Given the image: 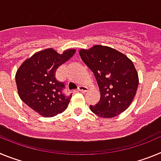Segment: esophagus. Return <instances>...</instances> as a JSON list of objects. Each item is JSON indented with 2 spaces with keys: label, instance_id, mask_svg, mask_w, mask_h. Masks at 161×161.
Returning a JSON list of instances; mask_svg holds the SVG:
<instances>
[{
  "label": "esophagus",
  "instance_id": "esophagus-1",
  "mask_svg": "<svg viewBox=\"0 0 161 161\" xmlns=\"http://www.w3.org/2000/svg\"><path fill=\"white\" fill-rule=\"evenodd\" d=\"M78 91L81 92V93H86V92H88V91H89V89H88L86 86L80 85V86H79V87H78Z\"/></svg>",
  "mask_w": 161,
  "mask_h": 161
}]
</instances>
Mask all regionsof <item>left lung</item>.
Segmentation results:
<instances>
[{
	"label": "left lung",
	"instance_id": "obj_1",
	"mask_svg": "<svg viewBox=\"0 0 161 161\" xmlns=\"http://www.w3.org/2000/svg\"><path fill=\"white\" fill-rule=\"evenodd\" d=\"M80 58L93 72L101 98L89 108L101 118L111 119L130 106L136 94L139 76L133 62L114 48L95 45L79 52Z\"/></svg>",
	"mask_w": 161,
	"mask_h": 161
}]
</instances>
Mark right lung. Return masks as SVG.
Returning <instances> with one entry per match:
<instances>
[{"mask_svg": "<svg viewBox=\"0 0 161 161\" xmlns=\"http://www.w3.org/2000/svg\"><path fill=\"white\" fill-rule=\"evenodd\" d=\"M75 52V49H68L59 54L52 48L45 49L25 59L17 71L21 100L42 117H54L68 107L72 95L63 93L64 84L55 79V72Z\"/></svg>", "mask_w": 161, "mask_h": 161, "instance_id": "add662e5", "label": "right lung"}]
</instances>
